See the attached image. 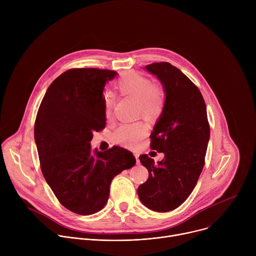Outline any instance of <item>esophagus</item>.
Returning <instances> with one entry per match:
<instances>
[{
	"instance_id": "1",
	"label": "esophagus",
	"mask_w": 256,
	"mask_h": 256,
	"mask_svg": "<svg viewBox=\"0 0 256 256\" xmlns=\"http://www.w3.org/2000/svg\"><path fill=\"white\" fill-rule=\"evenodd\" d=\"M134 157H136V164H140V159H138V154H134Z\"/></svg>"
}]
</instances>
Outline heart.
I'll use <instances>...</instances> for the list:
<instances>
[{
    "label": "heart",
    "mask_w": 256,
    "mask_h": 256,
    "mask_svg": "<svg viewBox=\"0 0 256 256\" xmlns=\"http://www.w3.org/2000/svg\"><path fill=\"white\" fill-rule=\"evenodd\" d=\"M116 90L136 99V112L149 120L159 118L166 103V92L161 84L153 83L150 78L136 72H126L116 82ZM114 107L110 93L104 95V112L108 118ZM148 134V126L142 122L124 124L112 134L114 142L124 147H134Z\"/></svg>",
    "instance_id": "b5f03b06"
}]
</instances>
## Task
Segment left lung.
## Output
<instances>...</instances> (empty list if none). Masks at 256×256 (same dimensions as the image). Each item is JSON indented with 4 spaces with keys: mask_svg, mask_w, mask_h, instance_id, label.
<instances>
[{
    "mask_svg": "<svg viewBox=\"0 0 256 256\" xmlns=\"http://www.w3.org/2000/svg\"><path fill=\"white\" fill-rule=\"evenodd\" d=\"M146 70L155 75L166 92L164 110L151 134V149L164 153L155 164L148 155L140 161L149 178L138 188L144 206L169 212L184 204L196 186L204 165L210 140L206 107L200 89L169 62H154Z\"/></svg>",
    "mask_w": 256,
    "mask_h": 256,
    "instance_id": "left-lung-1",
    "label": "left lung"
}]
</instances>
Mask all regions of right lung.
Listing matches in <instances>:
<instances>
[{
  "label": "right lung",
  "instance_id": "right-lung-1",
  "mask_svg": "<svg viewBox=\"0 0 256 256\" xmlns=\"http://www.w3.org/2000/svg\"><path fill=\"white\" fill-rule=\"evenodd\" d=\"M116 70L70 68L48 87L38 108L34 138L40 168L58 202L82 216L106 204L114 176L136 164L120 147L91 151L94 132L105 128L103 89Z\"/></svg>",
  "mask_w": 256,
  "mask_h": 256
}]
</instances>
